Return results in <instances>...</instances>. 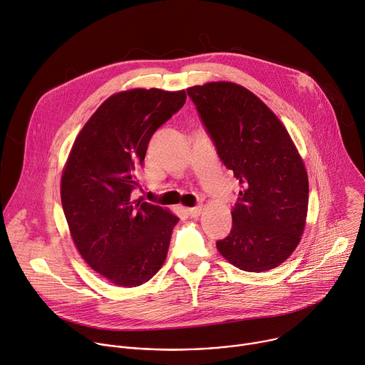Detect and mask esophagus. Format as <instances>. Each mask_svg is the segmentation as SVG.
Masks as SVG:
<instances>
[{
    "label": "esophagus",
    "instance_id": "34e87169",
    "mask_svg": "<svg viewBox=\"0 0 365 365\" xmlns=\"http://www.w3.org/2000/svg\"><path fill=\"white\" fill-rule=\"evenodd\" d=\"M186 211H187V214H189L190 217H197V215L201 214V211H202V205H196V207L187 208Z\"/></svg>",
    "mask_w": 365,
    "mask_h": 365
}]
</instances>
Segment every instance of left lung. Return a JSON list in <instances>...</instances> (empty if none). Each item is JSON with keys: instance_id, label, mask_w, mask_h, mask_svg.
Returning <instances> with one entry per match:
<instances>
[{"instance_id": "left-lung-1", "label": "left lung", "mask_w": 365, "mask_h": 365, "mask_svg": "<svg viewBox=\"0 0 365 365\" xmlns=\"http://www.w3.org/2000/svg\"><path fill=\"white\" fill-rule=\"evenodd\" d=\"M186 91L218 157L240 183L233 227L217 242L218 252L242 271L277 268L306 225L309 179L300 154L275 113L247 88L218 81Z\"/></svg>"}]
</instances>
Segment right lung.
I'll return each instance as SVG.
<instances>
[{
  "label": "right lung",
  "mask_w": 365,
  "mask_h": 365,
  "mask_svg": "<svg viewBox=\"0 0 365 365\" xmlns=\"http://www.w3.org/2000/svg\"><path fill=\"white\" fill-rule=\"evenodd\" d=\"M185 102L183 90L110 96L81 129L63 169L61 201L73 240L90 268L115 285L147 282L168 256L179 218L130 193L153 134Z\"/></svg>",
  "instance_id": "obj_1"
}]
</instances>
